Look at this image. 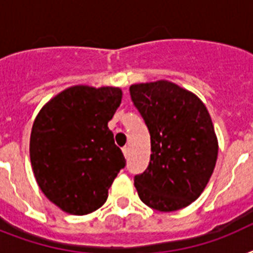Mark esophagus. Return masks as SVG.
<instances>
[{
    "instance_id": "obj_1",
    "label": "esophagus",
    "mask_w": 253,
    "mask_h": 253,
    "mask_svg": "<svg viewBox=\"0 0 253 253\" xmlns=\"http://www.w3.org/2000/svg\"><path fill=\"white\" fill-rule=\"evenodd\" d=\"M122 151H123V155H125V158L128 159V155H130V152H128V148H127V147H125Z\"/></svg>"
}]
</instances>
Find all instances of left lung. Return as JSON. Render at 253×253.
Segmentation results:
<instances>
[{
    "instance_id": "8db88e82",
    "label": "left lung",
    "mask_w": 253,
    "mask_h": 253,
    "mask_svg": "<svg viewBox=\"0 0 253 253\" xmlns=\"http://www.w3.org/2000/svg\"><path fill=\"white\" fill-rule=\"evenodd\" d=\"M151 135L150 164L134 177L139 198L159 211H174L206 188L218 158L208 109L196 94L166 80L130 86Z\"/></svg>"
}]
</instances>
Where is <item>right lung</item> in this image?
<instances>
[{
  "label": "right lung",
  "instance_id": "add662e5",
  "mask_svg": "<svg viewBox=\"0 0 253 253\" xmlns=\"http://www.w3.org/2000/svg\"><path fill=\"white\" fill-rule=\"evenodd\" d=\"M114 86L68 87L42 107L30 136L34 176L63 211L85 215L107 200L126 160L107 123L121 105Z\"/></svg>",
  "mask_w": 253,
  "mask_h": 253
}]
</instances>
